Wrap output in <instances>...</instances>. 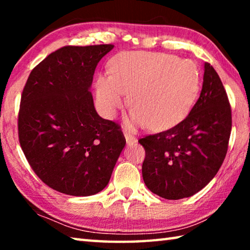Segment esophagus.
<instances>
[{
    "instance_id": "esophagus-1",
    "label": "esophagus",
    "mask_w": 250,
    "mask_h": 250,
    "mask_svg": "<svg viewBox=\"0 0 250 250\" xmlns=\"http://www.w3.org/2000/svg\"><path fill=\"white\" fill-rule=\"evenodd\" d=\"M125 137L126 145L132 146V145H134L135 142H137V138H135L133 134H130V133H128V132H125Z\"/></svg>"
}]
</instances>
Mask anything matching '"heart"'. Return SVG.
<instances>
[{"mask_svg":"<svg viewBox=\"0 0 250 250\" xmlns=\"http://www.w3.org/2000/svg\"><path fill=\"white\" fill-rule=\"evenodd\" d=\"M111 74L96 80V99L101 112L115 118L129 92L130 121L167 129L185 119L200 90V70L191 59L151 52H125L112 59Z\"/></svg>","mask_w":250,"mask_h":250,"instance_id":"obj_1","label":"heart"}]
</instances>
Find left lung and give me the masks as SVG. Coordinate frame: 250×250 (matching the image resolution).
<instances>
[{"label":"left lung","instance_id":"1","mask_svg":"<svg viewBox=\"0 0 250 250\" xmlns=\"http://www.w3.org/2000/svg\"><path fill=\"white\" fill-rule=\"evenodd\" d=\"M200 98L188 116L163 132L139 139L145 147L142 176L147 188L167 200L201 191L225 159L231 131V108L216 70L204 66Z\"/></svg>","mask_w":250,"mask_h":250}]
</instances>
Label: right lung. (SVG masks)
Returning <instances> with one entry per match:
<instances>
[{
	"label": "right lung",
	"instance_id": "add662e5",
	"mask_svg": "<svg viewBox=\"0 0 250 250\" xmlns=\"http://www.w3.org/2000/svg\"><path fill=\"white\" fill-rule=\"evenodd\" d=\"M112 44L64 46L29 74L21 97L19 140L27 162L57 192L89 196L107 186L125 146L121 126L97 113L89 88Z\"/></svg>",
	"mask_w": 250,
	"mask_h": 250
}]
</instances>
